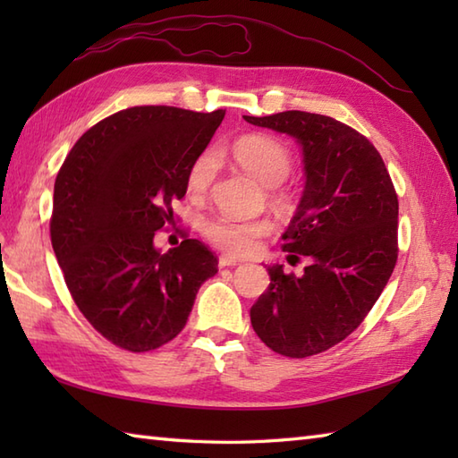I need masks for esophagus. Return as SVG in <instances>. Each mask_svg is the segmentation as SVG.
<instances>
[{"label":"esophagus","instance_id":"esophagus-1","mask_svg":"<svg viewBox=\"0 0 458 458\" xmlns=\"http://www.w3.org/2000/svg\"><path fill=\"white\" fill-rule=\"evenodd\" d=\"M218 266L220 267H234V266H240V261L234 258H228V256H220Z\"/></svg>","mask_w":458,"mask_h":458}]
</instances>
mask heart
<instances>
[{
	"mask_svg": "<svg viewBox=\"0 0 458 458\" xmlns=\"http://www.w3.org/2000/svg\"><path fill=\"white\" fill-rule=\"evenodd\" d=\"M232 155H234L240 167L248 171L264 187H277L279 182L289 177L291 167H293L291 155L284 145L271 138H264V135H248V138L238 140L232 148ZM216 151H202L187 171L189 194L192 197L207 194L214 177H216ZM271 199L279 204L285 202V197L279 192H271ZM202 230L204 236L216 248L228 251L232 256H248L258 248V240L269 234L271 226L267 220H236L220 214V216H212L204 222Z\"/></svg>",
	"mask_w": 458,
	"mask_h": 458,
	"instance_id": "1",
	"label": "heart"
}]
</instances>
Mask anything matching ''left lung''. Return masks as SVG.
<instances>
[{"label":"left lung","mask_w":458,"mask_h":458,"mask_svg":"<svg viewBox=\"0 0 458 458\" xmlns=\"http://www.w3.org/2000/svg\"><path fill=\"white\" fill-rule=\"evenodd\" d=\"M295 138L305 189L284 251L307 256L303 276L269 266V287L250 310L261 343L289 358L325 352L358 328L397 261V194L382 155L335 118L299 110L244 115Z\"/></svg>","instance_id":"left-lung-1"}]
</instances>
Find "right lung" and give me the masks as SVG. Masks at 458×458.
<instances>
[{"label": "right lung", "instance_id": "obj_1", "mask_svg": "<svg viewBox=\"0 0 458 458\" xmlns=\"http://www.w3.org/2000/svg\"><path fill=\"white\" fill-rule=\"evenodd\" d=\"M173 106H135L74 143L55 181L51 242L66 287L89 323L130 352H148L187 325L218 259L199 240L161 251L191 163L224 120Z\"/></svg>", "mask_w": 458, "mask_h": 458}]
</instances>
